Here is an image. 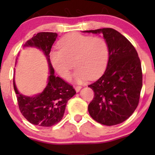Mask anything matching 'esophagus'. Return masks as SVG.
Wrapping results in <instances>:
<instances>
[{
  "mask_svg": "<svg viewBox=\"0 0 155 155\" xmlns=\"http://www.w3.org/2000/svg\"><path fill=\"white\" fill-rule=\"evenodd\" d=\"M81 87H80V86H76V87H75L76 92H79L80 91V90H81Z\"/></svg>",
  "mask_w": 155,
  "mask_h": 155,
  "instance_id": "34e87169",
  "label": "esophagus"
}]
</instances>
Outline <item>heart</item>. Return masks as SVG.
Returning <instances> with one entry per match:
<instances>
[{
    "instance_id": "heart-1",
    "label": "heart",
    "mask_w": 155,
    "mask_h": 155,
    "mask_svg": "<svg viewBox=\"0 0 155 155\" xmlns=\"http://www.w3.org/2000/svg\"><path fill=\"white\" fill-rule=\"evenodd\" d=\"M58 48L59 50L50 53L51 65L65 79L69 78L74 65L76 68L74 78L76 83L98 77L107 65L108 47L101 37L69 33L59 41Z\"/></svg>"
}]
</instances>
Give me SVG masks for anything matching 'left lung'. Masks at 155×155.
Wrapping results in <instances>:
<instances>
[{"instance_id":"left-lung-1","label":"left lung","mask_w":155,"mask_h":155,"mask_svg":"<svg viewBox=\"0 0 155 155\" xmlns=\"http://www.w3.org/2000/svg\"><path fill=\"white\" fill-rule=\"evenodd\" d=\"M102 34L108 47L104 74L89 85L95 92L88 106L94 120L111 126L129 118L139 102L142 88L141 65L138 53L124 35L112 28L83 31Z\"/></svg>"}]
</instances>
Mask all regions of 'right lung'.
I'll use <instances>...</instances> for the list:
<instances>
[{
  "label": "right lung",
  "mask_w": 155,
  "mask_h": 155,
  "mask_svg": "<svg viewBox=\"0 0 155 155\" xmlns=\"http://www.w3.org/2000/svg\"><path fill=\"white\" fill-rule=\"evenodd\" d=\"M57 37L56 33L41 32L35 34L23 45V48H36L47 58L49 74L47 84L43 91L32 96L22 95L17 90L14 79V89L20 112L28 122L41 127H51L58 123L63 119L68 101L76 94L71 85L54 76L49 54Z\"/></svg>",
  "instance_id": "right-lung-1"
}]
</instances>
